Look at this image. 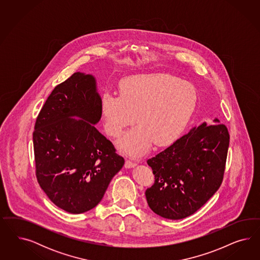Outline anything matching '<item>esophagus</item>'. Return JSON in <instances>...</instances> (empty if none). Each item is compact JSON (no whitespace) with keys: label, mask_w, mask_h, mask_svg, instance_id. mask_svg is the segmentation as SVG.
I'll return each mask as SVG.
<instances>
[{"label":"esophagus","mask_w":260,"mask_h":260,"mask_svg":"<svg viewBox=\"0 0 260 260\" xmlns=\"http://www.w3.org/2000/svg\"><path fill=\"white\" fill-rule=\"evenodd\" d=\"M135 163L133 162V161H131V160H126V162H125V167L126 168H134L135 167Z\"/></svg>","instance_id":"1"}]
</instances>
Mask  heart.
<instances>
[{"label": "heart", "mask_w": 260, "mask_h": 260, "mask_svg": "<svg viewBox=\"0 0 260 260\" xmlns=\"http://www.w3.org/2000/svg\"><path fill=\"white\" fill-rule=\"evenodd\" d=\"M197 98V90L190 83L171 74L134 75L122 82L120 94L106 91L102 95L105 131L117 137L137 118L139 124L127 131L117 146L124 153L139 157L154 142L166 145L182 134L194 110Z\"/></svg>", "instance_id": "b5f03b06"}]
</instances>
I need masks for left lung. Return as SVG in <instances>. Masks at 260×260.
<instances>
[{"label": "left lung", "instance_id": "1", "mask_svg": "<svg viewBox=\"0 0 260 260\" xmlns=\"http://www.w3.org/2000/svg\"><path fill=\"white\" fill-rule=\"evenodd\" d=\"M229 144L227 126L204 122L148 159L155 181L145 194L152 212L177 220L198 211L220 187Z\"/></svg>", "mask_w": 260, "mask_h": 260}]
</instances>
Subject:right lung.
<instances>
[{
	"label": "right lung",
	"mask_w": 260,
	"mask_h": 260,
	"mask_svg": "<svg viewBox=\"0 0 260 260\" xmlns=\"http://www.w3.org/2000/svg\"><path fill=\"white\" fill-rule=\"evenodd\" d=\"M101 116L94 77L75 72L54 87L36 119L37 181L47 197L68 213H85L97 206L125 163L95 127Z\"/></svg>",
	"instance_id": "obj_1"
}]
</instances>
